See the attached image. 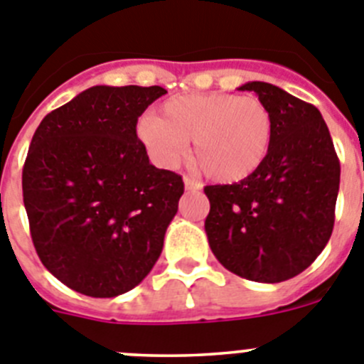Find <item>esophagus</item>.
<instances>
[{
    "instance_id": "esophagus-1",
    "label": "esophagus",
    "mask_w": 364,
    "mask_h": 364,
    "mask_svg": "<svg viewBox=\"0 0 364 364\" xmlns=\"http://www.w3.org/2000/svg\"><path fill=\"white\" fill-rule=\"evenodd\" d=\"M183 181H185V188L186 190H199V188H201V183L196 181V179L190 178V176H185V179H183Z\"/></svg>"
}]
</instances>
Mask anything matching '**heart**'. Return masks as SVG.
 I'll list each match as a JSON object with an SVG mask.
<instances>
[{
	"mask_svg": "<svg viewBox=\"0 0 364 364\" xmlns=\"http://www.w3.org/2000/svg\"><path fill=\"white\" fill-rule=\"evenodd\" d=\"M137 137L161 166H174L192 139V158L208 178L237 183L250 178L267 159L274 117L257 97L181 94L161 105V117H143Z\"/></svg>",
	"mask_w": 364,
	"mask_h": 364,
	"instance_id": "b5f03b06",
	"label": "heart"
}]
</instances>
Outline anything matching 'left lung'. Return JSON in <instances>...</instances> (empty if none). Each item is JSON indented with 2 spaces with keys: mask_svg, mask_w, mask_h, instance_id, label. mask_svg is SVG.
<instances>
[{
  "mask_svg": "<svg viewBox=\"0 0 364 364\" xmlns=\"http://www.w3.org/2000/svg\"><path fill=\"white\" fill-rule=\"evenodd\" d=\"M270 109L274 139L263 165L232 185H208V245L223 267L257 283H281L316 261L336 219L341 165L314 105L276 85L250 81Z\"/></svg>",
  "mask_w": 364,
  "mask_h": 364,
  "instance_id": "obj_1",
  "label": "left lung"
}]
</instances>
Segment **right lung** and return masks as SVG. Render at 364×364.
Wrapping results in <instances>:
<instances>
[{
  "label": "right lung",
  "instance_id": "right-lung-1",
  "mask_svg": "<svg viewBox=\"0 0 364 364\" xmlns=\"http://www.w3.org/2000/svg\"><path fill=\"white\" fill-rule=\"evenodd\" d=\"M163 94L97 85L47 114L32 137L23 166L32 243L52 276L85 296L141 283L178 212L181 176L150 165L136 132Z\"/></svg>",
  "mask_w": 364,
  "mask_h": 364
}]
</instances>
